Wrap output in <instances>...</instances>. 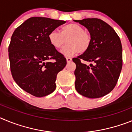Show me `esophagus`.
Wrapping results in <instances>:
<instances>
[{"instance_id": "34e87169", "label": "esophagus", "mask_w": 132, "mask_h": 132, "mask_svg": "<svg viewBox=\"0 0 132 132\" xmlns=\"http://www.w3.org/2000/svg\"><path fill=\"white\" fill-rule=\"evenodd\" d=\"M66 59H67V63L71 62V61H72V59H71V58H70V57H67V58H66Z\"/></svg>"}]
</instances>
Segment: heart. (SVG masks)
I'll return each instance as SVG.
<instances>
[{
	"label": "heart",
	"instance_id": "obj_1",
	"mask_svg": "<svg viewBox=\"0 0 132 132\" xmlns=\"http://www.w3.org/2000/svg\"><path fill=\"white\" fill-rule=\"evenodd\" d=\"M48 39L51 45L55 49L61 48L67 39V45L61 51V53L67 57L78 52L85 53L88 50L91 43V37L85 31L83 27L73 23L61 27L60 33L55 30L50 31Z\"/></svg>",
	"mask_w": 132,
	"mask_h": 132
}]
</instances>
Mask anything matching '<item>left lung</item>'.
Wrapping results in <instances>:
<instances>
[{
    "label": "left lung",
    "mask_w": 132,
    "mask_h": 132,
    "mask_svg": "<svg viewBox=\"0 0 132 132\" xmlns=\"http://www.w3.org/2000/svg\"><path fill=\"white\" fill-rule=\"evenodd\" d=\"M89 31L91 43L87 52L73 61L76 64L75 88L90 98L102 97L116 86L122 67V47L114 29L98 18L74 20ZM81 60L92 62L89 65Z\"/></svg>",
    "instance_id": "1"
}]
</instances>
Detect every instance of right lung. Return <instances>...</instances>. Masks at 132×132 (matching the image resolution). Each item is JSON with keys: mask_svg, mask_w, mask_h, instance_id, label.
<instances>
[{"mask_svg": "<svg viewBox=\"0 0 132 132\" xmlns=\"http://www.w3.org/2000/svg\"><path fill=\"white\" fill-rule=\"evenodd\" d=\"M65 23L63 20L31 17L18 26L11 37L9 57L12 77L21 88L36 97L54 91L57 75L67 64L63 55L48 39L50 31Z\"/></svg>", "mask_w": 132, "mask_h": 132, "instance_id": "1", "label": "right lung"}]
</instances>
